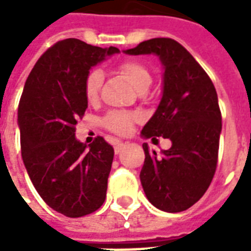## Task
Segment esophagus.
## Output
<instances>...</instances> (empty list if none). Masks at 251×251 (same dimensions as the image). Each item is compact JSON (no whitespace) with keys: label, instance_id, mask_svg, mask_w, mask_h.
<instances>
[{"label":"esophagus","instance_id":"34e87169","mask_svg":"<svg viewBox=\"0 0 251 251\" xmlns=\"http://www.w3.org/2000/svg\"><path fill=\"white\" fill-rule=\"evenodd\" d=\"M124 147H125V144L124 142H121V141H117L115 142V145H114V152L115 154H118V153L124 149Z\"/></svg>","mask_w":251,"mask_h":251}]
</instances>
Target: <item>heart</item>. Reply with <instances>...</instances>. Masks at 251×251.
<instances>
[{
  "mask_svg": "<svg viewBox=\"0 0 251 251\" xmlns=\"http://www.w3.org/2000/svg\"><path fill=\"white\" fill-rule=\"evenodd\" d=\"M117 71L120 72L122 76L125 77L127 82L130 83L137 91L149 87L152 83V76L148 71L145 66L141 63L134 60H125L118 64ZM103 82V72L99 68H94L88 72L86 80H84V95L90 102H94L98 98L100 86ZM140 120V114L137 113H127V111H111L104 118V125L109 127L110 130L118 134H126L131 129L133 122Z\"/></svg>",
  "mask_w": 251,
  "mask_h": 251,
  "instance_id": "obj_1",
  "label": "heart"
}]
</instances>
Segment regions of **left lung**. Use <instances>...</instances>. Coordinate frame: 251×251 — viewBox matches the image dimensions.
I'll return each instance as SVG.
<instances>
[{"instance_id": "left-lung-1", "label": "left lung", "mask_w": 251, "mask_h": 251, "mask_svg": "<svg viewBox=\"0 0 251 251\" xmlns=\"http://www.w3.org/2000/svg\"><path fill=\"white\" fill-rule=\"evenodd\" d=\"M124 52L156 55L164 71L160 103L141 137L152 141L164 137L172 147L157 154L142 145L144 192L158 210H188L210 187L216 169L222 117L215 87L194 56L172 39L156 37Z\"/></svg>"}]
</instances>
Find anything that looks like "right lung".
I'll return each instance as SVG.
<instances>
[{"mask_svg":"<svg viewBox=\"0 0 251 251\" xmlns=\"http://www.w3.org/2000/svg\"><path fill=\"white\" fill-rule=\"evenodd\" d=\"M115 53H120L115 47L59 41L32 68L20 99L25 169L41 199L68 218L88 215L106 199L114 149L102 137L90 145L80 142L75 125L87 109V74Z\"/></svg>","mask_w":251,"mask_h":251,"instance_id":"obj_1","label":"right lung"}]
</instances>
